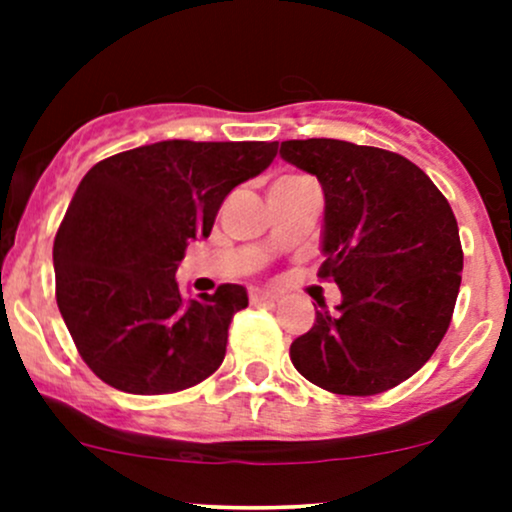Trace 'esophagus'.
I'll return each instance as SVG.
<instances>
[{"mask_svg": "<svg viewBox=\"0 0 512 512\" xmlns=\"http://www.w3.org/2000/svg\"><path fill=\"white\" fill-rule=\"evenodd\" d=\"M267 301H274V293L264 291V289H250V303H267Z\"/></svg>", "mask_w": 512, "mask_h": 512, "instance_id": "obj_1", "label": "esophagus"}]
</instances>
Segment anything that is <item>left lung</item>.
<instances>
[{
	"instance_id": "8db88e82",
	"label": "left lung",
	"mask_w": 512,
	"mask_h": 512,
	"mask_svg": "<svg viewBox=\"0 0 512 512\" xmlns=\"http://www.w3.org/2000/svg\"><path fill=\"white\" fill-rule=\"evenodd\" d=\"M279 156L325 195L320 276L342 291L334 313L293 339L303 378L337 395H378L411 378L445 337L462 281L455 214L419 166L339 139H291Z\"/></svg>"
}]
</instances>
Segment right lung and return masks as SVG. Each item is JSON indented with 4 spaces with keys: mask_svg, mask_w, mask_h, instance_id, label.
<instances>
[{
    "mask_svg": "<svg viewBox=\"0 0 512 512\" xmlns=\"http://www.w3.org/2000/svg\"><path fill=\"white\" fill-rule=\"evenodd\" d=\"M276 142L168 139L96 163L55 236L57 305L86 366L115 390L166 395L209 378L228 325L248 305L240 284L182 298L192 240L209 238L223 199L260 175Z\"/></svg>",
    "mask_w": 512,
    "mask_h": 512,
    "instance_id": "obj_1",
    "label": "right lung"
}]
</instances>
